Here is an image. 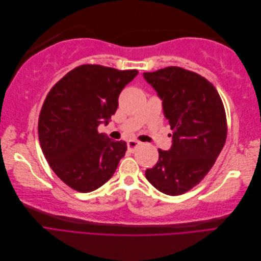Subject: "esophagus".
I'll return each instance as SVG.
<instances>
[{
	"label": "esophagus",
	"mask_w": 261,
	"mask_h": 261,
	"mask_svg": "<svg viewBox=\"0 0 261 261\" xmlns=\"http://www.w3.org/2000/svg\"><path fill=\"white\" fill-rule=\"evenodd\" d=\"M139 145H140L139 141H137L135 139H130L127 141V148H128V150H130V151H134V150H135Z\"/></svg>",
	"instance_id": "34e87169"
}]
</instances>
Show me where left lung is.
<instances>
[{
	"mask_svg": "<svg viewBox=\"0 0 261 261\" xmlns=\"http://www.w3.org/2000/svg\"><path fill=\"white\" fill-rule=\"evenodd\" d=\"M162 101L172 146L159 149V160L146 170V178L170 196L184 194L206 176L226 139L224 107L206 78L180 67L143 74Z\"/></svg>",
	"mask_w": 261,
	"mask_h": 261,
	"instance_id": "left-lung-1",
	"label": "left lung"
}]
</instances>
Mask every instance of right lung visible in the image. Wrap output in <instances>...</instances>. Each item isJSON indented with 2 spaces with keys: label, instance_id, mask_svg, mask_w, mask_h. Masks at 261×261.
Returning a JSON list of instances; mask_svg holds the SVG:
<instances>
[{
  "label": "right lung",
  "instance_id": "1",
  "mask_svg": "<svg viewBox=\"0 0 261 261\" xmlns=\"http://www.w3.org/2000/svg\"><path fill=\"white\" fill-rule=\"evenodd\" d=\"M137 74L136 69L82 65L46 96L39 116V141L55 174L75 191L90 193L101 187L125 155V141L111 140L98 127L109 124L121 91Z\"/></svg>",
  "mask_w": 261,
  "mask_h": 261
}]
</instances>
